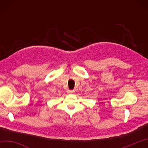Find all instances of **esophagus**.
Wrapping results in <instances>:
<instances>
[{
	"label": "esophagus",
	"instance_id": "obj_1",
	"mask_svg": "<svg viewBox=\"0 0 148 148\" xmlns=\"http://www.w3.org/2000/svg\"><path fill=\"white\" fill-rule=\"evenodd\" d=\"M67 92H68L69 94H72L74 92V91H72V90H68V91H67Z\"/></svg>",
	"mask_w": 148,
	"mask_h": 148
}]
</instances>
